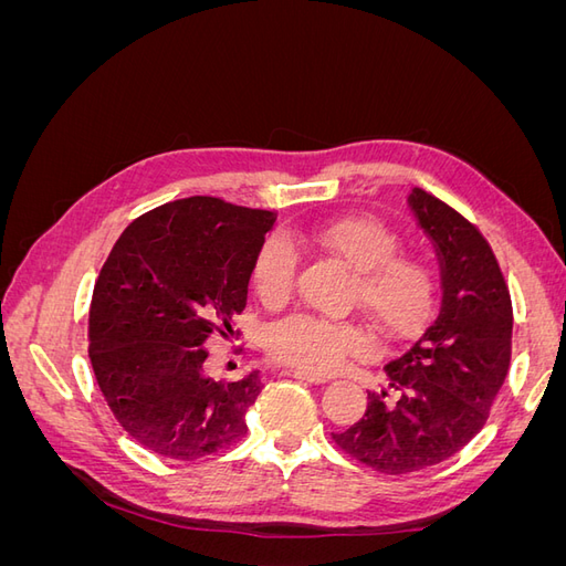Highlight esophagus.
Wrapping results in <instances>:
<instances>
[{"instance_id": "34e87169", "label": "esophagus", "mask_w": 566, "mask_h": 566, "mask_svg": "<svg viewBox=\"0 0 566 566\" xmlns=\"http://www.w3.org/2000/svg\"><path fill=\"white\" fill-rule=\"evenodd\" d=\"M283 375H293V378H300V380H306V382H314V385H323L325 380V375H318V373H312V370H306V368H287V370H283Z\"/></svg>"}]
</instances>
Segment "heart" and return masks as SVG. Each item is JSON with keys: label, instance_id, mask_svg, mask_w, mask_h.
Masks as SVG:
<instances>
[{"label": "heart", "instance_id": "heart-1", "mask_svg": "<svg viewBox=\"0 0 566 566\" xmlns=\"http://www.w3.org/2000/svg\"><path fill=\"white\" fill-rule=\"evenodd\" d=\"M300 238L337 256L354 271L352 300L385 339H410L432 321L441 279L420 254H397L399 233L375 217H339L304 227ZM297 256L283 235H269L254 254L252 285L264 304L276 306L293 295ZM366 331L354 321L297 314L271 333L279 361L310 370H333L347 356L366 349Z\"/></svg>", "mask_w": 566, "mask_h": 566}]
</instances>
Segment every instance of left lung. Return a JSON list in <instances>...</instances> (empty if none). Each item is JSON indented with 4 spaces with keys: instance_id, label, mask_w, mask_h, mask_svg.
<instances>
[{
    "instance_id": "1",
    "label": "left lung",
    "mask_w": 566,
    "mask_h": 566,
    "mask_svg": "<svg viewBox=\"0 0 566 566\" xmlns=\"http://www.w3.org/2000/svg\"><path fill=\"white\" fill-rule=\"evenodd\" d=\"M410 205L439 248V316L387 366L389 387L368 391L364 418L333 432L342 453L394 476L437 465L482 430L512 354L510 290L486 238L422 188Z\"/></svg>"
}]
</instances>
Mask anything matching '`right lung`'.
I'll list each match as a JSON object with an SVG mask.
<instances>
[{
    "label": "right lung",
    "mask_w": 566,
    "mask_h": 566,
    "mask_svg": "<svg viewBox=\"0 0 566 566\" xmlns=\"http://www.w3.org/2000/svg\"><path fill=\"white\" fill-rule=\"evenodd\" d=\"M271 224L266 210L193 196L134 219L113 245L92 295L90 358L115 420L150 453L198 460L248 434L260 370L214 380L205 358L208 342L241 337L231 318Z\"/></svg>",
    "instance_id": "add662e5"
}]
</instances>
